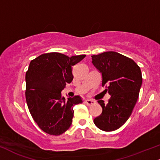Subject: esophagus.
Wrapping results in <instances>:
<instances>
[{
    "label": "esophagus",
    "instance_id": "1",
    "mask_svg": "<svg viewBox=\"0 0 160 160\" xmlns=\"http://www.w3.org/2000/svg\"><path fill=\"white\" fill-rule=\"evenodd\" d=\"M84 103H85L88 106H90V105H92V104H93L94 103H95V102L92 101V100H90V99H87V100H85V101H84Z\"/></svg>",
    "mask_w": 160,
    "mask_h": 160
}]
</instances>
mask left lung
<instances>
[{"label":"left lung","mask_w":160,"mask_h":160,"mask_svg":"<svg viewBox=\"0 0 160 160\" xmlns=\"http://www.w3.org/2000/svg\"><path fill=\"white\" fill-rule=\"evenodd\" d=\"M92 63L102 73V87L110 95L108 104L98 101L102 113L93 122L102 131H116L129 119L137 102L142 83L140 68L131 58L113 51L93 55Z\"/></svg>","instance_id":"left-lung-1"}]
</instances>
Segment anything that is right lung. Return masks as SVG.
I'll use <instances>...</instances> for the list:
<instances>
[{
	"instance_id": "1",
	"label": "right lung",
	"mask_w": 160,
	"mask_h": 160,
	"mask_svg": "<svg viewBox=\"0 0 160 160\" xmlns=\"http://www.w3.org/2000/svg\"><path fill=\"white\" fill-rule=\"evenodd\" d=\"M85 56L48 52L31 61L26 72V101L34 121L45 133L59 136L70 127L72 106L82 100L79 96L66 100L61 92L73 79L72 67Z\"/></svg>"
}]
</instances>
